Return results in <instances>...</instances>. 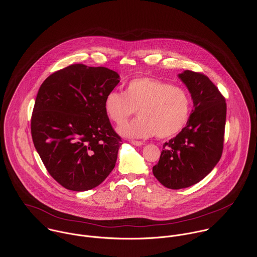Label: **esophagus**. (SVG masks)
I'll return each instance as SVG.
<instances>
[{"label":"esophagus","mask_w":257,"mask_h":257,"mask_svg":"<svg viewBox=\"0 0 257 257\" xmlns=\"http://www.w3.org/2000/svg\"><path fill=\"white\" fill-rule=\"evenodd\" d=\"M131 144L134 145V146H136V147H141V146L144 145V143H143V142H140V141H131Z\"/></svg>","instance_id":"34e87169"}]
</instances>
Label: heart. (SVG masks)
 <instances>
[{"mask_svg": "<svg viewBox=\"0 0 257 257\" xmlns=\"http://www.w3.org/2000/svg\"><path fill=\"white\" fill-rule=\"evenodd\" d=\"M103 107L108 118L117 125L138 109L140 116L118 128L122 136L148 138L156 135L166 139L178 134L187 124L192 99L183 87L142 76L131 80L124 93L110 91Z\"/></svg>", "mask_w": 257, "mask_h": 257, "instance_id": "obj_1", "label": "heart"}]
</instances>
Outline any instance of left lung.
<instances>
[{"label": "left lung", "instance_id": "left-lung-1", "mask_svg": "<svg viewBox=\"0 0 257 257\" xmlns=\"http://www.w3.org/2000/svg\"><path fill=\"white\" fill-rule=\"evenodd\" d=\"M179 78L191 93L194 109L183 130L164 144L152 168L160 183L174 190L200 182L220 161L226 116L224 97L205 74L185 70Z\"/></svg>", "mask_w": 257, "mask_h": 257}]
</instances>
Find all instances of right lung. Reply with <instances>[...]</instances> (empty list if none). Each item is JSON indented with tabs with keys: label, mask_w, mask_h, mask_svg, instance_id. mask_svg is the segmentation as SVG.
<instances>
[{
	"label": "right lung",
	"mask_w": 257,
	"mask_h": 257,
	"mask_svg": "<svg viewBox=\"0 0 257 257\" xmlns=\"http://www.w3.org/2000/svg\"><path fill=\"white\" fill-rule=\"evenodd\" d=\"M119 75L106 67L69 65L48 76L37 93L31 130L46 170L62 187L87 191L115 165L120 137L104 110Z\"/></svg>",
	"instance_id": "obj_1"
}]
</instances>
